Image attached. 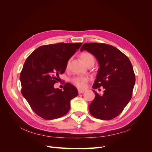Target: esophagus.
Listing matches in <instances>:
<instances>
[{"label": "esophagus", "instance_id": "1", "mask_svg": "<svg viewBox=\"0 0 152 152\" xmlns=\"http://www.w3.org/2000/svg\"><path fill=\"white\" fill-rule=\"evenodd\" d=\"M85 92V90H83V89H78V93H79V94H81V93H83Z\"/></svg>", "mask_w": 152, "mask_h": 152}]
</instances>
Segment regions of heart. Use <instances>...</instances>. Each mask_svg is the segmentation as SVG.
Listing matches in <instances>:
<instances>
[{"instance_id":"heart-1","label":"heart","mask_w":152,"mask_h":152,"mask_svg":"<svg viewBox=\"0 0 152 152\" xmlns=\"http://www.w3.org/2000/svg\"><path fill=\"white\" fill-rule=\"evenodd\" d=\"M80 58L85 64L87 65L91 62L94 63V58L93 55L87 52L82 53L80 54ZM69 62H68L66 66H68ZM89 77L87 76H82V75H79L73 77L71 79V82L77 87H79L80 89H84L86 86L87 82L89 81Z\"/></svg>"}]
</instances>
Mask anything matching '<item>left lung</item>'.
Returning <instances> with one entry per match:
<instances>
[{"mask_svg":"<svg viewBox=\"0 0 152 152\" xmlns=\"http://www.w3.org/2000/svg\"><path fill=\"white\" fill-rule=\"evenodd\" d=\"M93 54L99 69L93 88L102 86L103 95L93 90L95 98L89 104L91 114L98 119L111 120L120 114L129 102L135 84V74L129 59L111 45L86 43L80 48Z\"/></svg>","mask_w":152,"mask_h":152,"instance_id":"8db88e82","label":"left lung"}]
</instances>
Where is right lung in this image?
Wrapping results in <instances>:
<instances>
[{
    "instance_id": "right-lung-1",
    "label": "right lung",
    "mask_w": 152,
    "mask_h": 152,
    "mask_svg": "<svg viewBox=\"0 0 152 152\" xmlns=\"http://www.w3.org/2000/svg\"><path fill=\"white\" fill-rule=\"evenodd\" d=\"M82 43H58L40 46L27 58L20 73L21 93L33 111L45 120L60 118L70 108V101L78 95L70 83L63 90L55 89L59 75L65 72L68 61Z\"/></svg>"
}]
</instances>
